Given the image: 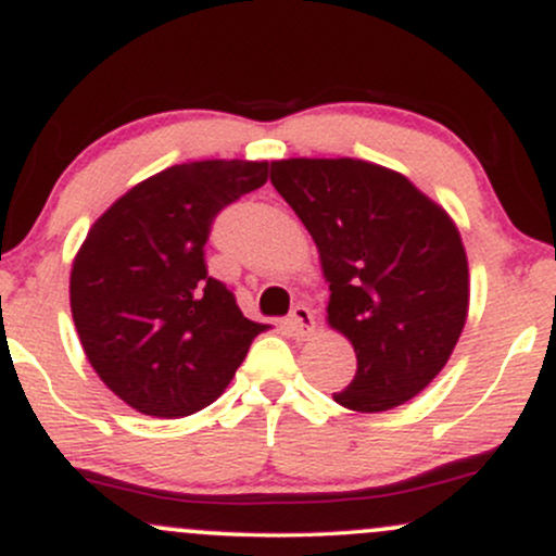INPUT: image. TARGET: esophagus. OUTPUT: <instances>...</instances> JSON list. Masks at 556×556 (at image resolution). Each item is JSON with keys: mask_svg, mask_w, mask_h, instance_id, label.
I'll use <instances>...</instances> for the list:
<instances>
[{"mask_svg": "<svg viewBox=\"0 0 556 556\" xmlns=\"http://www.w3.org/2000/svg\"><path fill=\"white\" fill-rule=\"evenodd\" d=\"M287 329H290V334L298 337V340H305V337L314 334L316 329L314 311H311L308 305H295L290 318H287Z\"/></svg>", "mask_w": 556, "mask_h": 556, "instance_id": "34e87169", "label": "esophagus"}]
</instances>
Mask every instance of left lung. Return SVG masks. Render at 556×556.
Instances as JSON below:
<instances>
[{"label":"left lung","instance_id":"1","mask_svg":"<svg viewBox=\"0 0 556 556\" xmlns=\"http://www.w3.org/2000/svg\"><path fill=\"white\" fill-rule=\"evenodd\" d=\"M271 185L314 238L329 327L358 371L334 402L392 410L444 368L468 316V258L455 222L407 177L361 159H282Z\"/></svg>","mask_w":556,"mask_h":556}]
</instances>
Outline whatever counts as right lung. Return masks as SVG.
<instances>
[{
    "instance_id": "right-lung-1",
    "label": "right lung",
    "mask_w": 556,
    "mask_h": 556,
    "mask_svg": "<svg viewBox=\"0 0 556 556\" xmlns=\"http://www.w3.org/2000/svg\"><path fill=\"white\" fill-rule=\"evenodd\" d=\"M269 180V162L175 164L114 201L70 274V308L99 379L138 413L193 416L225 392L264 324L208 277L216 214Z\"/></svg>"
}]
</instances>
